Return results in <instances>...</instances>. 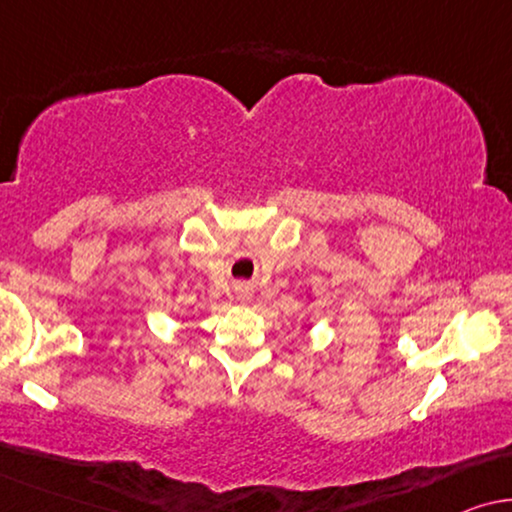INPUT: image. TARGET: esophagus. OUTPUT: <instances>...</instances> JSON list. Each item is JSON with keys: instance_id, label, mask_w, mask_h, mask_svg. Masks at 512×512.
Instances as JSON below:
<instances>
[{"instance_id": "1", "label": "esophagus", "mask_w": 512, "mask_h": 512, "mask_svg": "<svg viewBox=\"0 0 512 512\" xmlns=\"http://www.w3.org/2000/svg\"><path fill=\"white\" fill-rule=\"evenodd\" d=\"M236 299H239L241 304H246V301L253 299V287L246 285V283L236 285Z\"/></svg>"}]
</instances>
